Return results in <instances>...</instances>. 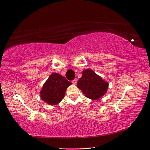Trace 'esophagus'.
Here are the masks:
<instances>
[{
  "label": "esophagus",
  "mask_w": 150,
  "mask_h": 150,
  "mask_svg": "<svg viewBox=\"0 0 150 150\" xmlns=\"http://www.w3.org/2000/svg\"><path fill=\"white\" fill-rule=\"evenodd\" d=\"M71 82H72V83H73V84H74V85L76 84V83H77V79H75L74 80H73L71 81Z\"/></svg>",
  "instance_id": "1"
}]
</instances>
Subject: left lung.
Segmentation results:
<instances>
[{
    "label": "left lung",
    "mask_w": 150,
    "mask_h": 150,
    "mask_svg": "<svg viewBox=\"0 0 150 150\" xmlns=\"http://www.w3.org/2000/svg\"><path fill=\"white\" fill-rule=\"evenodd\" d=\"M108 83L91 69L83 71L82 77L77 82V87L89 99L97 100L103 96L108 91Z\"/></svg>",
    "instance_id": "1"
}]
</instances>
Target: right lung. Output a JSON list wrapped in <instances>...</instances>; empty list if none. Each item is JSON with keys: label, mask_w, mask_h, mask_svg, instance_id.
I'll return each instance as SVG.
<instances>
[{"label": "right lung", "mask_w": 150, "mask_h": 150, "mask_svg": "<svg viewBox=\"0 0 150 150\" xmlns=\"http://www.w3.org/2000/svg\"><path fill=\"white\" fill-rule=\"evenodd\" d=\"M71 84L65 77L53 73L45 83L40 92L42 100L50 105H57L65 96L66 90Z\"/></svg>", "instance_id": "add662e5"}]
</instances>
